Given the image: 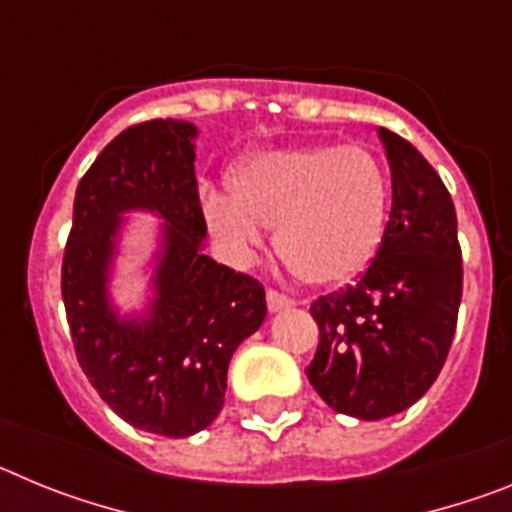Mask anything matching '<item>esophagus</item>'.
Returning <instances> with one entry per match:
<instances>
[{
  "instance_id": "34e87169",
  "label": "esophagus",
  "mask_w": 512,
  "mask_h": 512,
  "mask_svg": "<svg viewBox=\"0 0 512 512\" xmlns=\"http://www.w3.org/2000/svg\"><path fill=\"white\" fill-rule=\"evenodd\" d=\"M266 305H269V312H279L295 305V300L282 295V292H277V289H269V292H266Z\"/></svg>"
}]
</instances>
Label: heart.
I'll return each instance as SVG.
<instances>
[{"label":"heart","instance_id":"heart-1","mask_svg":"<svg viewBox=\"0 0 512 512\" xmlns=\"http://www.w3.org/2000/svg\"><path fill=\"white\" fill-rule=\"evenodd\" d=\"M233 192L202 189V215L225 251L248 259L277 229L282 259L315 287L354 282L372 264L390 220V182L361 146L312 143L248 156Z\"/></svg>","mask_w":512,"mask_h":512}]
</instances>
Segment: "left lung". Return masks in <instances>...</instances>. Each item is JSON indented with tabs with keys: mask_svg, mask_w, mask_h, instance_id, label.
<instances>
[{
	"mask_svg": "<svg viewBox=\"0 0 512 512\" xmlns=\"http://www.w3.org/2000/svg\"><path fill=\"white\" fill-rule=\"evenodd\" d=\"M392 174L387 233L356 284L312 302L320 330L305 374L336 413L382 420L431 390L461 302L456 210L415 146L379 128Z\"/></svg>",
	"mask_w": 512,
	"mask_h": 512,
	"instance_id": "left-lung-1",
	"label": "left lung"
}]
</instances>
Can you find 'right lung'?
<instances>
[{
	"label": "right lung",
	"instance_id": "add662e5",
	"mask_svg": "<svg viewBox=\"0 0 512 512\" xmlns=\"http://www.w3.org/2000/svg\"><path fill=\"white\" fill-rule=\"evenodd\" d=\"M194 138L184 120L122 130L76 187L61 271L71 341L92 387L125 423L169 438L194 436L220 415L230 356L266 318L264 287L202 253ZM133 209L165 225L152 302L120 316L106 284L121 215Z\"/></svg>",
	"mask_w": 512,
	"mask_h": 512
}]
</instances>
